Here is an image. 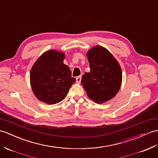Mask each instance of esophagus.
I'll return each mask as SVG.
<instances>
[{"instance_id": "34e87169", "label": "esophagus", "mask_w": 158, "mask_h": 158, "mask_svg": "<svg viewBox=\"0 0 158 158\" xmlns=\"http://www.w3.org/2000/svg\"><path fill=\"white\" fill-rule=\"evenodd\" d=\"M81 81V76H78L76 77V81L77 83H80Z\"/></svg>"}]
</instances>
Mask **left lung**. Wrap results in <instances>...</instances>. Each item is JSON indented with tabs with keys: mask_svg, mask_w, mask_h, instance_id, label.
Here are the masks:
<instances>
[{
	"mask_svg": "<svg viewBox=\"0 0 158 158\" xmlns=\"http://www.w3.org/2000/svg\"><path fill=\"white\" fill-rule=\"evenodd\" d=\"M91 71L85 73L81 84L88 97L98 104L114 97L122 82V71L114 57L104 48L96 46L87 54Z\"/></svg>",
	"mask_w": 158,
	"mask_h": 158,
	"instance_id": "obj_1",
	"label": "left lung"
}]
</instances>
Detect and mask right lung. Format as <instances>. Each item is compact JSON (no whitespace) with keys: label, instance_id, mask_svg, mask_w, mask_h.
<instances>
[{"label":"right lung","instance_id":"1","mask_svg":"<svg viewBox=\"0 0 158 158\" xmlns=\"http://www.w3.org/2000/svg\"><path fill=\"white\" fill-rule=\"evenodd\" d=\"M64 54L56 50L44 53L35 62L30 72L33 92L38 100L48 104L63 100L76 81L71 71L63 63Z\"/></svg>","mask_w":158,"mask_h":158}]
</instances>
